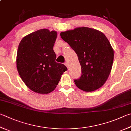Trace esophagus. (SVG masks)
<instances>
[{
    "instance_id": "esophagus-1",
    "label": "esophagus",
    "mask_w": 131,
    "mask_h": 131,
    "mask_svg": "<svg viewBox=\"0 0 131 131\" xmlns=\"http://www.w3.org/2000/svg\"><path fill=\"white\" fill-rule=\"evenodd\" d=\"M65 65L68 68H69V64H68V63L67 62H66L65 63Z\"/></svg>"
}]
</instances>
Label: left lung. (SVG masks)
<instances>
[{
  "instance_id": "8db88e82",
  "label": "left lung",
  "mask_w": 131,
  "mask_h": 131,
  "mask_svg": "<svg viewBox=\"0 0 131 131\" xmlns=\"http://www.w3.org/2000/svg\"><path fill=\"white\" fill-rule=\"evenodd\" d=\"M61 37L75 52L81 75L74 82L78 88L91 92L105 84L112 67L114 51L103 32L88 27L61 32Z\"/></svg>"
}]
</instances>
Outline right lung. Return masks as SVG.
I'll list each match as a JSON object with an SVG mask.
<instances>
[{
	"mask_svg": "<svg viewBox=\"0 0 131 131\" xmlns=\"http://www.w3.org/2000/svg\"><path fill=\"white\" fill-rule=\"evenodd\" d=\"M56 31L41 29L27 35L19 45L16 67L28 88L40 94L53 91L67 68L56 62Z\"/></svg>",
	"mask_w": 131,
	"mask_h": 131,
	"instance_id": "right-lung-1",
	"label": "right lung"
}]
</instances>
